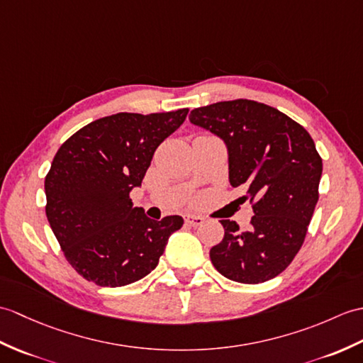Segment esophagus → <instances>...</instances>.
<instances>
[{
    "mask_svg": "<svg viewBox=\"0 0 363 363\" xmlns=\"http://www.w3.org/2000/svg\"><path fill=\"white\" fill-rule=\"evenodd\" d=\"M185 223H187L191 227H198V225L204 223V218L198 216V215H187V216H185Z\"/></svg>",
    "mask_w": 363,
    "mask_h": 363,
    "instance_id": "34e87169",
    "label": "esophagus"
}]
</instances>
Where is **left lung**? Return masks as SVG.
Segmentation results:
<instances>
[{"label": "left lung", "instance_id": "obj_1", "mask_svg": "<svg viewBox=\"0 0 363 363\" xmlns=\"http://www.w3.org/2000/svg\"><path fill=\"white\" fill-rule=\"evenodd\" d=\"M193 125L227 148L229 181L254 202L250 232L223 220L224 238L210 249L216 271L257 284L281 274L298 254L318 201L322 157L301 125L278 109L238 99L195 108Z\"/></svg>", "mask_w": 363, "mask_h": 363}]
</instances>
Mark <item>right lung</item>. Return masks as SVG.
Here are the masks:
<instances>
[{
    "mask_svg": "<svg viewBox=\"0 0 363 363\" xmlns=\"http://www.w3.org/2000/svg\"><path fill=\"white\" fill-rule=\"evenodd\" d=\"M187 113L106 116L58 148L45 179L46 216L66 259L88 281L117 288L140 280L182 227L178 215L151 220L133 206L130 191Z\"/></svg>",
    "mask_w": 363,
    "mask_h": 363,
    "instance_id": "obj_1",
    "label": "right lung"
}]
</instances>
